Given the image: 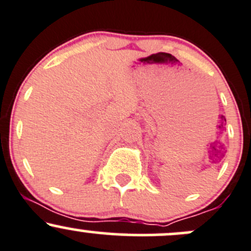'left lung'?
Masks as SVG:
<instances>
[{"label":"left lung","mask_w":251,"mask_h":251,"mask_svg":"<svg viewBox=\"0 0 251 251\" xmlns=\"http://www.w3.org/2000/svg\"><path fill=\"white\" fill-rule=\"evenodd\" d=\"M225 121H226V120H225Z\"/></svg>","instance_id":"1"}]
</instances>
